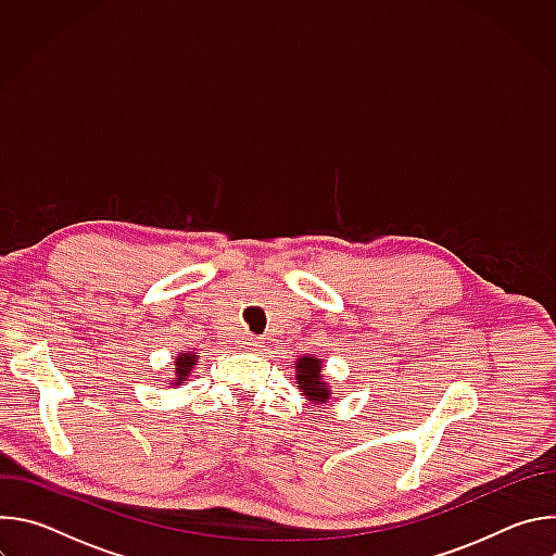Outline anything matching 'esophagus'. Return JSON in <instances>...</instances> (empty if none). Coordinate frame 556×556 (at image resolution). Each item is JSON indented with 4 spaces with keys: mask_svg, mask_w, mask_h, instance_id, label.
<instances>
[{
    "mask_svg": "<svg viewBox=\"0 0 556 556\" xmlns=\"http://www.w3.org/2000/svg\"><path fill=\"white\" fill-rule=\"evenodd\" d=\"M240 345L247 348V350H257V348H262V341H260L257 337H244V339L240 341Z\"/></svg>",
    "mask_w": 556,
    "mask_h": 556,
    "instance_id": "obj_1",
    "label": "esophagus"
}]
</instances>
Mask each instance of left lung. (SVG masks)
<instances>
[{"mask_svg": "<svg viewBox=\"0 0 556 556\" xmlns=\"http://www.w3.org/2000/svg\"><path fill=\"white\" fill-rule=\"evenodd\" d=\"M296 387L312 401L326 403L330 384L321 378V361L303 356L296 361Z\"/></svg>", "mask_w": 556, "mask_h": 556, "instance_id": "obj_1", "label": "left lung"}]
</instances>
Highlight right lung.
Here are the masks:
<instances>
[{"label": "right lung", "instance_id": "right-lung-1", "mask_svg": "<svg viewBox=\"0 0 556 556\" xmlns=\"http://www.w3.org/2000/svg\"><path fill=\"white\" fill-rule=\"evenodd\" d=\"M195 363H198V361H195V354H180V356L176 358V371H178V380L187 378V376H189V371H191V367H193Z\"/></svg>", "mask_w": 556, "mask_h": 556}]
</instances>
